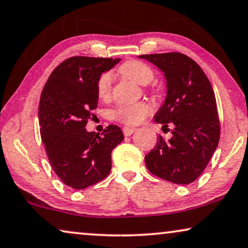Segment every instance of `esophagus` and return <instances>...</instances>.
Listing matches in <instances>:
<instances>
[{
    "instance_id": "1",
    "label": "esophagus",
    "mask_w": 248,
    "mask_h": 248,
    "mask_svg": "<svg viewBox=\"0 0 248 248\" xmlns=\"http://www.w3.org/2000/svg\"><path fill=\"white\" fill-rule=\"evenodd\" d=\"M135 130H136V128H134V127L125 126V127H123V133H124L125 136H131L133 133L135 132Z\"/></svg>"
}]
</instances>
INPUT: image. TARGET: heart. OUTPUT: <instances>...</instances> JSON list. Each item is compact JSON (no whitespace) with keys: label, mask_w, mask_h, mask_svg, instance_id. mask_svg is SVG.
Returning a JSON list of instances; mask_svg holds the SVG:
<instances>
[{"label":"heart","mask_w":248,"mask_h":248,"mask_svg":"<svg viewBox=\"0 0 248 248\" xmlns=\"http://www.w3.org/2000/svg\"><path fill=\"white\" fill-rule=\"evenodd\" d=\"M120 71L125 78L135 81L139 85H148L154 78V73L151 67L138 60H130L122 64ZM110 89H112V75L109 73L104 74L97 85L99 98L106 99L108 97ZM151 112H152V107L148 103L125 104V105L118 106L114 110V117L125 125H136L142 123Z\"/></svg>","instance_id":"b5f03b06"}]
</instances>
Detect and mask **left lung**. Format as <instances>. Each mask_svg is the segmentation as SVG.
<instances>
[{"instance_id": "obj_1", "label": "left lung", "mask_w": 248, "mask_h": 248, "mask_svg": "<svg viewBox=\"0 0 248 248\" xmlns=\"http://www.w3.org/2000/svg\"><path fill=\"white\" fill-rule=\"evenodd\" d=\"M164 74L167 96L154 121L170 124L172 138L159 136L145 155L148 170L177 185L191 184L202 173L220 136L216 98L206 74L195 60L180 52L142 55Z\"/></svg>"}]
</instances>
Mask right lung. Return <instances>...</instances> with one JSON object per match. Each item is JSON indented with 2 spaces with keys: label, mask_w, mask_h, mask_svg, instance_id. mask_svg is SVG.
<instances>
[{
  "label": "right lung",
  "mask_w": 248,
  "mask_h": 248,
  "mask_svg": "<svg viewBox=\"0 0 248 248\" xmlns=\"http://www.w3.org/2000/svg\"><path fill=\"white\" fill-rule=\"evenodd\" d=\"M120 60L71 57L55 68L41 93L42 142L55 173L70 188L85 189L106 178L112 151L124 140L117 125H108L102 135L86 130L97 107L99 78Z\"/></svg>",
  "instance_id": "right-lung-1"
}]
</instances>
